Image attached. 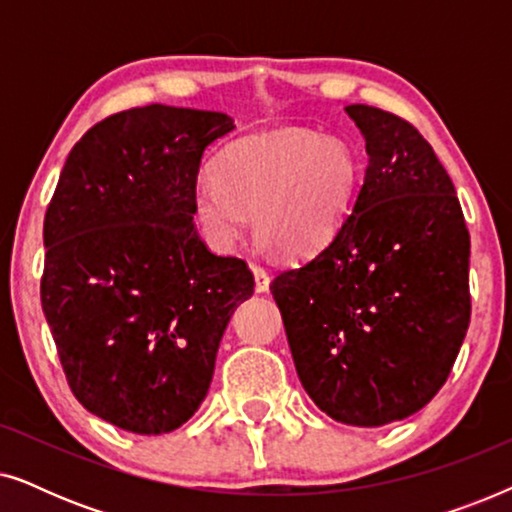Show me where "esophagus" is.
Wrapping results in <instances>:
<instances>
[{
	"instance_id": "esophagus-1",
	"label": "esophagus",
	"mask_w": 512,
	"mask_h": 512,
	"mask_svg": "<svg viewBox=\"0 0 512 512\" xmlns=\"http://www.w3.org/2000/svg\"><path fill=\"white\" fill-rule=\"evenodd\" d=\"M254 279H256V291L258 293L270 289V275H268V270L261 268V265H254Z\"/></svg>"
}]
</instances>
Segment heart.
<instances>
[{
  "mask_svg": "<svg viewBox=\"0 0 512 512\" xmlns=\"http://www.w3.org/2000/svg\"><path fill=\"white\" fill-rule=\"evenodd\" d=\"M363 167L345 139L307 130H272L228 144L214 179L193 191V216L216 251L247 235L249 212L263 244L284 256L319 254L352 212Z\"/></svg>",
  "mask_w": 512,
  "mask_h": 512,
  "instance_id": "b5f03b06",
  "label": "heart"
}]
</instances>
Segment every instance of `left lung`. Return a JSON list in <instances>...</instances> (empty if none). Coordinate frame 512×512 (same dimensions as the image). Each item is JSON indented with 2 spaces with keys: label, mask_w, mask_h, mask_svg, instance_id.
<instances>
[{
  "label": "left lung",
  "mask_w": 512,
  "mask_h": 512,
  "mask_svg": "<svg viewBox=\"0 0 512 512\" xmlns=\"http://www.w3.org/2000/svg\"><path fill=\"white\" fill-rule=\"evenodd\" d=\"M368 165L352 214L272 279L298 377L335 422L384 426L443 387L471 321L468 235L450 174L405 118L345 109Z\"/></svg>",
  "instance_id": "1"
}]
</instances>
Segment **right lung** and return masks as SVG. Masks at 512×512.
<instances>
[{"instance_id":"add662e5","label":"right lung","mask_w":512,"mask_h":512,"mask_svg":"<svg viewBox=\"0 0 512 512\" xmlns=\"http://www.w3.org/2000/svg\"><path fill=\"white\" fill-rule=\"evenodd\" d=\"M221 111L149 104L93 125L44 219L41 307L67 384L104 422L179 429L205 401L235 307L254 293L242 258L216 256L193 223Z\"/></svg>"}]
</instances>
